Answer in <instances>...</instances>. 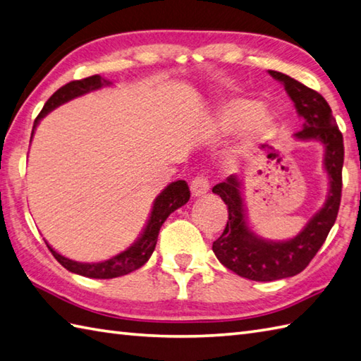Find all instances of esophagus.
<instances>
[{
  "instance_id": "obj_1",
  "label": "esophagus",
  "mask_w": 361,
  "mask_h": 361,
  "mask_svg": "<svg viewBox=\"0 0 361 361\" xmlns=\"http://www.w3.org/2000/svg\"><path fill=\"white\" fill-rule=\"evenodd\" d=\"M209 190V181L208 176L204 175H197L195 178L190 181V192H192L194 197H200L204 195Z\"/></svg>"
}]
</instances>
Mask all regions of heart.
<instances>
[{"label": "heart", "mask_w": 361, "mask_h": 361, "mask_svg": "<svg viewBox=\"0 0 361 361\" xmlns=\"http://www.w3.org/2000/svg\"><path fill=\"white\" fill-rule=\"evenodd\" d=\"M239 126L240 133L248 140H257L270 132L273 114L262 104H255L248 99L233 97L217 111V127L224 132Z\"/></svg>", "instance_id": "1"}]
</instances>
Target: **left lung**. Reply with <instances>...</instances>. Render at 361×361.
I'll return each instance as SVG.
<instances>
[{"label":"left lung","instance_id":"1","mask_svg":"<svg viewBox=\"0 0 361 361\" xmlns=\"http://www.w3.org/2000/svg\"><path fill=\"white\" fill-rule=\"evenodd\" d=\"M279 80L295 104L302 130L295 133L299 141H319L324 145V169L329 175V197L323 208L313 214L293 239L267 240L248 225L239 175H229L212 188L228 206L225 231L212 243V251L229 270L251 281H276L301 273L331 231L341 202V171L344 161L343 135L326 99L318 91L278 71H268Z\"/></svg>","mask_w":361,"mask_h":361}]
</instances>
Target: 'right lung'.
Listing matches in <instances>:
<instances>
[{
  "instance_id": "1",
  "label": "right lung",
  "mask_w": 361,
  "mask_h": 361,
  "mask_svg": "<svg viewBox=\"0 0 361 361\" xmlns=\"http://www.w3.org/2000/svg\"><path fill=\"white\" fill-rule=\"evenodd\" d=\"M110 85H111L110 80H106L101 78L99 74H96L82 80H73L70 83H66V85H63L62 88H59L56 93L48 99V102L44 104L43 110L34 121V128L30 137L34 136V132L40 119H43L46 114L56 109V106L71 101L74 97L87 94L90 91H94L102 87H110ZM189 198H190V190L186 181L178 180V181L171 183V185H169L163 192L155 198L149 221L147 225H145L142 234L140 235V239H137L132 247L127 248L126 251L119 252V255H116L109 260H104V262H94V264L75 262V260H71L62 255H59V252L56 250H52L49 245L48 248L52 252V256L56 257L68 271L75 273V274L87 276V278H94V279H111V278H118V276L128 274L137 270V268H141L150 259L153 250L157 247L159 229L163 226L166 219L171 216L175 209H178L183 204H186L189 202Z\"/></svg>"
}]
</instances>
